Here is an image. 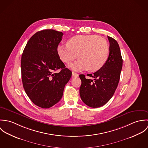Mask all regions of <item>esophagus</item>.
<instances>
[{
	"label": "esophagus",
	"instance_id": "esophagus-1",
	"mask_svg": "<svg viewBox=\"0 0 148 148\" xmlns=\"http://www.w3.org/2000/svg\"><path fill=\"white\" fill-rule=\"evenodd\" d=\"M72 76L74 77H78L79 76V74L75 73V72H72Z\"/></svg>",
	"mask_w": 148,
	"mask_h": 148
}]
</instances>
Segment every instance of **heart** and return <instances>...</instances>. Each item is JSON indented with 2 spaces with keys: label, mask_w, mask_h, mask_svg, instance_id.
<instances>
[{
  "label": "heart",
  "mask_w": 148,
  "mask_h": 148,
  "mask_svg": "<svg viewBox=\"0 0 148 148\" xmlns=\"http://www.w3.org/2000/svg\"><path fill=\"white\" fill-rule=\"evenodd\" d=\"M58 53L65 63H70L77 56L80 59L70 67L76 71L100 69L108 58L109 46L106 40L96 35H77L67 44H59Z\"/></svg>",
  "instance_id": "heart-1"
}]
</instances>
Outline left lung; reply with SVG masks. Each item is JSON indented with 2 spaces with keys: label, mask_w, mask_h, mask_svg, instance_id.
Returning <instances> with one entry per match:
<instances>
[{
  "label": "left lung",
  "mask_w": 148,
  "mask_h": 148,
  "mask_svg": "<svg viewBox=\"0 0 148 148\" xmlns=\"http://www.w3.org/2000/svg\"><path fill=\"white\" fill-rule=\"evenodd\" d=\"M109 54L105 64L93 74H88L93 79L80 75L82 85L80 95L86 106L99 108L105 105L112 97L119 84L123 66V59L119 45L113 38L108 36Z\"/></svg>",
  "instance_id": "obj_1"
}]
</instances>
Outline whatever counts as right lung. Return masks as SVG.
<instances>
[{
    "label": "right lung",
    "mask_w": 148,
    "mask_h": 148,
    "mask_svg": "<svg viewBox=\"0 0 148 148\" xmlns=\"http://www.w3.org/2000/svg\"><path fill=\"white\" fill-rule=\"evenodd\" d=\"M63 34L44 29L35 34L27 43L21 60L23 87L36 106L49 108L62 99L64 88L72 76L58 53ZM60 69L59 73L55 72Z\"/></svg>",
    "instance_id": "right-lung-1"
}]
</instances>
